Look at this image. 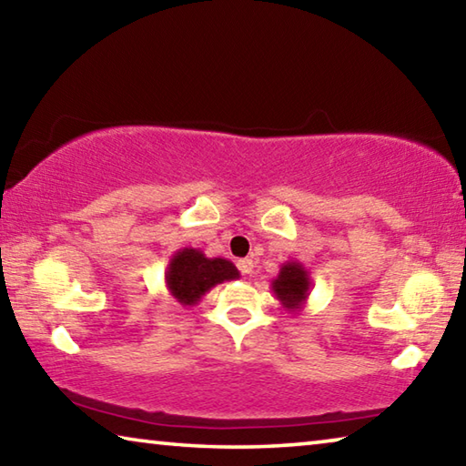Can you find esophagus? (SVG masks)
I'll return each instance as SVG.
<instances>
[{"label": "esophagus", "mask_w": 466, "mask_h": 466, "mask_svg": "<svg viewBox=\"0 0 466 466\" xmlns=\"http://www.w3.org/2000/svg\"><path fill=\"white\" fill-rule=\"evenodd\" d=\"M236 265H238V269H240L242 275H250L252 269H255V263H252V258H240V261Z\"/></svg>", "instance_id": "1"}]
</instances>
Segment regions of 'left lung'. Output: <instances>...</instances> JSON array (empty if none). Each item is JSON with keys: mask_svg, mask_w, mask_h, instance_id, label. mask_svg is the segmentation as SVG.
I'll return each instance as SVG.
<instances>
[{"mask_svg": "<svg viewBox=\"0 0 466 466\" xmlns=\"http://www.w3.org/2000/svg\"><path fill=\"white\" fill-rule=\"evenodd\" d=\"M310 275L298 261H286L281 265L278 278L271 281V289L279 304L289 312H299L310 296Z\"/></svg>", "mask_w": 466, "mask_h": 466, "instance_id": "left-lung-1", "label": "left lung"}]
</instances>
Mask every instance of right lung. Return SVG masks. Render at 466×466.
Returning <instances> with one entry per match:
<instances>
[{
  "instance_id": "right-lung-1",
  "label": "right lung",
  "mask_w": 466,
  "mask_h": 466,
  "mask_svg": "<svg viewBox=\"0 0 466 466\" xmlns=\"http://www.w3.org/2000/svg\"><path fill=\"white\" fill-rule=\"evenodd\" d=\"M240 271L228 258H209L199 248H180L170 257L164 273L170 296L183 306H195L218 283L238 279Z\"/></svg>"
}]
</instances>
